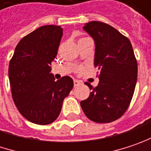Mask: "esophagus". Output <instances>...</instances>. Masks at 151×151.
I'll list each match as a JSON object with an SVG mask.
<instances>
[{
  "label": "esophagus",
  "instance_id": "obj_1",
  "mask_svg": "<svg viewBox=\"0 0 151 151\" xmlns=\"http://www.w3.org/2000/svg\"><path fill=\"white\" fill-rule=\"evenodd\" d=\"M79 85H81V81L78 80H74V86L75 87H78Z\"/></svg>",
  "mask_w": 151,
  "mask_h": 151
}]
</instances>
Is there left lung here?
<instances>
[{
	"instance_id": "left-lung-1",
	"label": "left lung",
	"mask_w": 151,
	"mask_h": 151,
	"mask_svg": "<svg viewBox=\"0 0 151 151\" xmlns=\"http://www.w3.org/2000/svg\"><path fill=\"white\" fill-rule=\"evenodd\" d=\"M83 29L95 42L94 65L98 67L99 83L81 101L85 115L96 123H110L124 114L134 93L137 63L132 45L114 27L101 21L87 23Z\"/></svg>"
}]
</instances>
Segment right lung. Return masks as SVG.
Returning <instances> with one entry per match:
<instances>
[{"label":"right lung","mask_w":151,"mask_h":151,"mask_svg":"<svg viewBox=\"0 0 151 151\" xmlns=\"http://www.w3.org/2000/svg\"><path fill=\"white\" fill-rule=\"evenodd\" d=\"M62 36L59 26L39 27L19 42L9 62L14 102L21 115L34 124L45 125L55 121L74 86L70 76L55 81L50 73V65L58 55Z\"/></svg>","instance_id":"obj_1"}]
</instances>
